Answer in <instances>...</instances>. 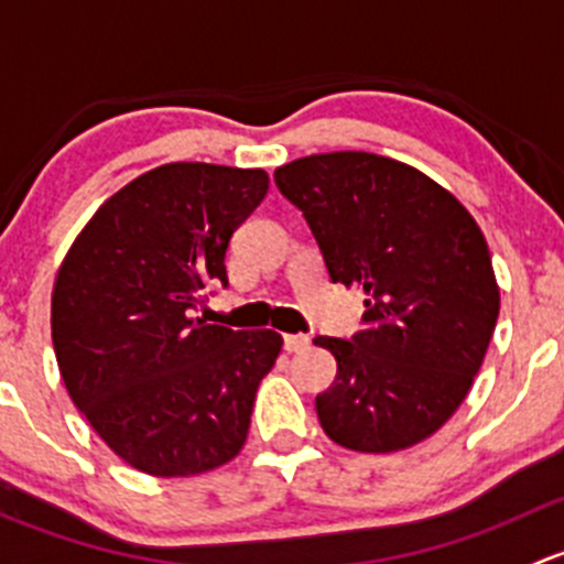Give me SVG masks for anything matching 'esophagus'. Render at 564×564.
<instances>
[{"instance_id":"1","label":"esophagus","mask_w":564,"mask_h":564,"mask_svg":"<svg viewBox=\"0 0 564 564\" xmlns=\"http://www.w3.org/2000/svg\"><path fill=\"white\" fill-rule=\"evenodd\" d=\"M282 345H284V350H288V352H301V350H306V347H310V336L284 334Z\"/></svg>"}]
</instances>
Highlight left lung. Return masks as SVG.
Here are the masks:
<instances>
[{"label": "left lung", "mask_w": 564, "mask_h": 564, "mask_svg": "<svg viewBox=\"0 0 564 564\" xmlns=\"http://www.w3.org/2000/svg\"><path fill=\"white\" fill-rule=\"evenodd\" d=\"M330 282L364 290L350 339L317 336L336 380L317 393L341 448L391 454L437 432L467 397L499 315L489 243L448 189L404 162L330 152L276 167Z\"/></svg>", "instance_id": "8db88e82"}]
</instances>
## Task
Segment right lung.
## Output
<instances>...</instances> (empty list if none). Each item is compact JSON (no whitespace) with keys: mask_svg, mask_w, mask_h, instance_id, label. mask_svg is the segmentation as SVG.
Here are the masks:
<instances>
[{"mask_svg":"<svg viewBox=\"0 0 564 564\" xmlns=\"http://www.w3.org/2000/svg\"><path fill=\"white\" fill-rule=\"evenodd\" d=\"M269 193L260 167L171 162L108 197L69 247L51 336L69 399L116 456L160 478L230 462L282 336L193 317Z\"/></svg>","mask_w":564,"mask_h":564,"instance_id":"right-lung-1","label":"right lung"}]
</instances>
